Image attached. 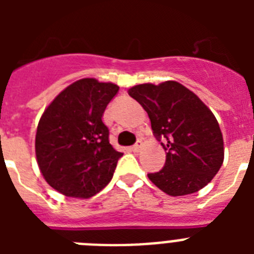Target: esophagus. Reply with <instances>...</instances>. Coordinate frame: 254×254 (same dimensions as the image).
<instances>
[{
  "instance_id": "1",
  "label": "esophagus",
  "mask_w": 254,
  "mask_h": 254,
  "mask_svg": "<svg viewBox=\"0 0 254 254\" xmlns=\"http://www.w3.org/2000/svg\"><path fill=\"white\" fill-rule=\"evenodd\" d=\"M142 146H143V143L141 142V141H138L137 143H134L133 146H132V151H133V152H138L141 149H142Z\"/></svg>"
}]
</instances>
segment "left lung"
<instances>
[{
  "label": "left lung",
  "mask_w": 254,
  "mask_h": 254,
  "mask_svg": "<svg viewBox=\"0 0 254 254\" xmlns=\"http://www.w3.org/2000/svg\"><path fill=\"white\" fill-rule=\"evenodd\" d=\"M128 95L149 114L152 133L167 152L165 165L150 181L169 196L194 193L223 165L224 141L212 112L177 81L141 84Z\"/></svg>",
  "instance_id": "1"
}]
</instances>
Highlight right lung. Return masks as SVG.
<instances>
[{"instance_id": "add662e5", "label": "right lung", "mask_w": 254, "mask_h": 254, "mask_svg": "<svg viewBox=\"0 0 254 254\" xmlns=\"http://www.w3.org/2000/svg\"><path fill=\"white\" fill-rule=\"evenodd\" d=\"M120 86L81 78L48 105L35 136L39 169L67 197L89 198L111 182L122 152L109 143L103 113Z\"/></svg>"}]
</instances>
